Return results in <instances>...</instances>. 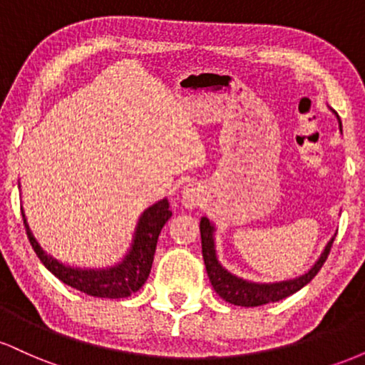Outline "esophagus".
Segmentation results:
<instances>
[{
  "label": "esophagus",
  "instance_id": "1",
  "mask_svg": "<svg viewBox=\"0 0 365 365\" xmlns=\"http://www.w3.org/2000/svg\"><path fill=\"white\" fill-rule=\"evenodd\" d=\"M182 202L185 204V207L194 209L200 206V202H202V194H200V190L197 187L187 185L182 192Z\"/></svg>",
  "mask_w": 365,
  "mask_h": 365
}]
</instances>
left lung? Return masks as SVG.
I'll use <instances>...</instances> for the list:
<instances>
[{"instance_id": "1", "label": "left lung", "mask_w": 365, "mask_h": 365, "mask_svg": "<svg viewBox=\"0 0 365 365\" xmlns=\"http://www.w3.org/2000/svg\"><path fill=\"white\" fill-rule=\"evenodd\" d=\"M336 115V113H334ZM338 116V115H336ZM340 121V118H338ZM340 130H341V121H340ZM215 225L202 217L200 220V240H202V257L204 264H206V271L209 276V282H211L212 288H215L217 295L226 302L233 305H242V307H257V305H264L269 302H278V300L287 299L292 293L299 292L300 288H304L309 282H312V278L319 273L322 264L328 259L331 245H333L334 235L328 242V245L324 247L322 254L319 255L314 266L307 273L299 276L295 279H288V282H278V283H254L249 279L238 278V276L232 274L230 271H226L221 262L217 261L216 255V245H215Z\"/></svg>"}]
</instances>
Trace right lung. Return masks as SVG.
Returning <instances> with one entry per match:
<instances>
[{
	"label": "right lung",
	"instance_id": "1",
	"mask_svg": "<svg viewBox=\"0 0 365 365\" xmlns=\"http://www.w3.org/2000/svg\"><path fill=\"white\" fill-rule=\"evenodd\" d=\"M22 216L32 249H34L37 257L41 259V262L58 279L91 297L125 299V297H130L132 293L140 290L142 284L148 282L154 261V252H156L158 237L161 233L163 226L171 217V211L168 199L159 200V202L145 209L142 212L139 223H137L128 254L125 255L121 262L111 267H104V269H81V267H70L56 261L51 255L44 252L43 247L32 235L24 211Z\"/></svg>",
	"mask_w": 365,
	"mask_h": 365
}]
</instances>
